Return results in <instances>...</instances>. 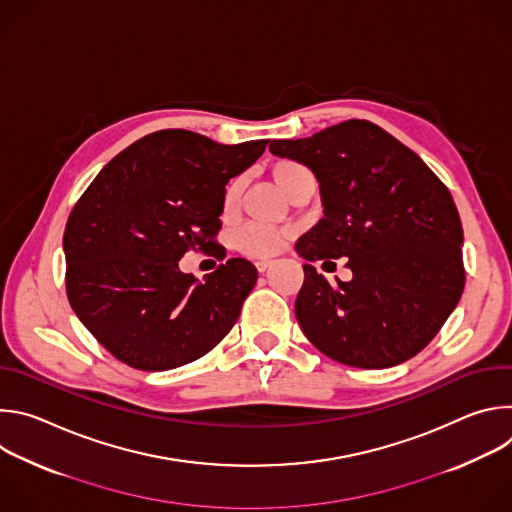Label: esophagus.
Instances as JSON below:
<instances>
[{"label":"esophagus","instance_id":"34e87169","mask_svg":"<svg viewBox=\"0 0 512 512\" xmlns=\"http://www.w3.org/2000/svg\"><path fill=\"white\" fill-rule=\"evenodd\" d=\"M255 267H257V271H259V273H263V271H267V269L271 267V261H257V263H255Z\"/></svg>","mask_w":512,"mask_h":512}]
</instances>
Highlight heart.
I'll list each match as a JSON object with an SVG mask.
<instances>
[{
  "label": "heart",
  "instance_id": "obj_1",
  "mask_svg": "<svg viewBox=\"0 0 512 512\" xmlns=\"http://www.w3.org/2000/svg\"><path fill=\"white\" fill-rule=\"evenodd\" d=\"M312 176V172L302 166L300 162H291V160H283L279 164H275L273 168V178L275 182L289 194L291 190L296 188L298 182H302L304 178ZM245 190V180L243 178H235L225 192L223 198V210L229 214L233 212L243 196ZM289 231L283 229H275V227H267L261 223H245L243 227H239L233 235V245L239 253L247 255V257H271L275 255L283 241L289 237Z\"/></svg>",
  "mask_w": 512,
  "mask_h": 512
}]
</instances>
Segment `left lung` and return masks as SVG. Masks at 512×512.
Instances as JSON below:
<instances>
[{"label": "left lung", "mask_w": 512, "mask_h": 512, "mask_svg": "<svg viewBox=\"0 0 512 512\" xmlns=\"http://www.w3.org/2000/svg\"><path fill=\"white\" fill-rule=\"evenodd\" d=\"M271 154L308 166L324 218L300 237L308 261L348 257L330 285L304 265L296 318L326 356L389 369L423 350L458 306L466 271L462 223L446 184L379 125L348 119L306 139H273ZM336 269V263H334Z\"/></svg>", "instance_id": "obj_1"}]
</instances>
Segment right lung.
<instances>
[{
  "label": "right lung",
  "mask_w": 512,
  "mask_h": 512,
  "mask_svg": "<svg viewBox=\"0 0 512 512\" xmlns=\"http://www.w3.org/2000/svg\"><path fill=\"white\" fill-rule=\"evenodd\" d=\"M267 143L156 131L117 154L72 208L62 239L66 296L117 360L170 371L231 332L255 265L235 257L198 281L178 261L188 251L214 255L225 186Z\"/></svg>",
  "instance_id": "add662e5"
}]
</instances>
